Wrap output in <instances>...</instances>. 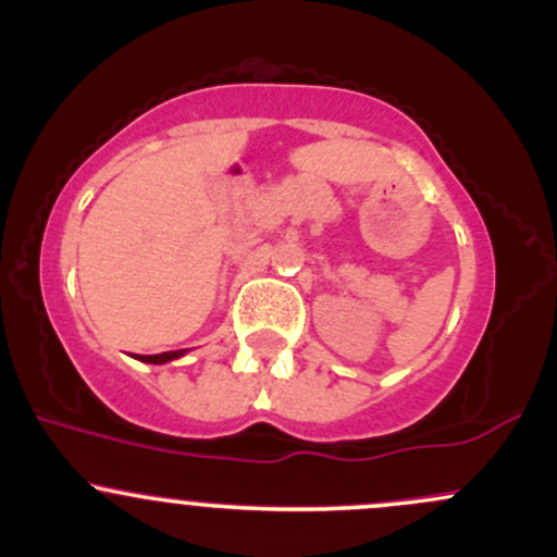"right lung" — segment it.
I'll return each mask as SVG.
<instances>
[{"mask_svg": "<svg viewBox=\"0 0 557 557\" xmlns=\"http://www.w3.org/2000/svg\"><path fill=\"white\" fill-rule=\"evenodd\" d=\"M185 354V348H180V351H163V354H145V357H137L139 362H148V364H166L171 359L182 357Z\"/></svg>", "mask_w": 557, "mask_h": 557, "instance_id": "1", "label": "right lung"}]
</instances>
